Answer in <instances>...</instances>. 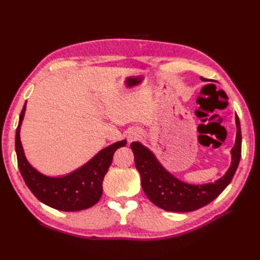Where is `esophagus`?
I'll return each mask as SVG.
<instances>
[{
	"instance_id": "1",
	"label": "esophagus",
	"mask_w": 260,
	"mask_h": 260,
	"mask_svg": "<svg viewBox=\"0 0 260 260\" xmlns=\"http://www.w3.org/2000/svg\"><path fill=\"white\" fill-rule=\"evenodd\" d=\"M140 136H141V132L139 130H137V129L132 130L131 132H129V135H128V141L129 142H133V141L139 139Z\"/></svg>"
}]
</instances>
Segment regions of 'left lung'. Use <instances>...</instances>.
Returning <instances> with one entry per match:
<instances>
[{"instance_id":"obj_1","label":"left lung","mask_w":260,"mask_h":260,"mask_svg":"<svg viewBox=\"0 0 260 260\" xmlns=\"http://www.w3.org/2000/svg\"><path fill=\"white\" fill-rule=\"evenodd\" d=\"M202 81H205L201 77ZM237 138L231 149V165L225 174L215 182L190 184L181 181L165 168L151 149L140 142H132L136 167L141 176V184L154 205L167 211L186 212L206 206L217 199L229 185L241 159L242 135L239 117L235 116Z\"/></svg>"}]
</instances>
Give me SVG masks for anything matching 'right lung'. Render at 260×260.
<instances>
[{
  "label": "right lung",
  "mask_w": 260,
  "mask_h": 260,
  "mask_svg": "<svg viewBox=\"0 0 260 260\" xmlns=\"http://www.w3.org/2000/svg\"><path fill=\"white\" fill-rule=\"evenodd\" d=\"M26 103L19 116L15 147L18 168L29 190L45 205L61 211H78L95 205L103 194V180L112 165L114 153L119 147L125 146L127 141H118L101 149L88 162L68 175L45 176L28 161L21 145L20 127L25 117Z\"/></svg>",
  "instance_id": "add662e5"
}]
</instances>
